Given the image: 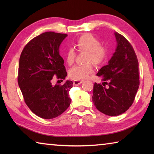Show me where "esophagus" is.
Wrapping results in <instances>:
<instances>
[{"label":"esophagus","mask_w":154,"mask_h":154,"mask_svg":"<svg viewBox=\"0 0 154 154\" xmlns=\"http://www.w3.org/2000/svg\"><path fill=\"white\" fill-rule=\"evenodd\" d=\"M83 82V81H79V80H75L73 82V85L75 86H77V85H80L81 83Z\"/></svg>","instance_id":"obj_1"}]
</instances>
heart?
Wrapping results in <instances>:
<instances>
[{
	"instance_id": "heart-1",
	"label": "heart",
	"mask_w": 154,
	"mask_h": 154,
	"mask_svg": "<svg viewBox=\"0 0 154 154\" xmlns=\"http://www.w3.org/2000/svg\"><path fill=\"white\" fill-rule=\"evenodd\" d=\"M75 48L79 51H88L85 62H92L96 65L101 64L107 56L106 48L100 45V41L91 34H84L77 38L75 43ZM76 53L73 49L70 48L65 55V60L69 65H71L75 61ZM93 72L92 64H77L72 66L69 71L70 78L74 80L86 79Z\"/></svg>"
}]
</instances>
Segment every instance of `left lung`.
<instances>
[{
	"label": "left lung",
	"instance_id": "obj_1",
	"mask_svg": "<svg viewBox=\"0 0 154 154\" xmlns=\"http://www.w3.org/2000/svg\"><path fill=\"white\" fill-rule=\"evenodd\" d=\"M114 35L116 51L108 64L96 74L104 82L94 83L92 96L96 109L109 116L126 112L133 103L139 86V62L134 49L124 36L116 32Z\"/></svg>",
	"mask_w": 154,
	"mask_h": 154
}]
</instances>
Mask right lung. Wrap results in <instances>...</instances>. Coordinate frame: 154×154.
Instances as JSON below:
<instances>
[{
  "instance_id": "obj_1",
  "label": "right lung",
  "mask_w": 154,
  "mask_h": 154,
  "mask_svg": "<svg viewBox=\"0 0 154 154\" xmlns=\"http://www.w3.org/2000/svg\"><path fill=\"white\" fill-rule=\"evenodd\" d=\"M66 34L46 32L30 41L21 54L17 82L24 101L36 116L53 119L71 104L69 91L72 81L63 85L51 84L53 77L64 79L67 72L59 54Z\"/></svg>"
}]
</instances>
